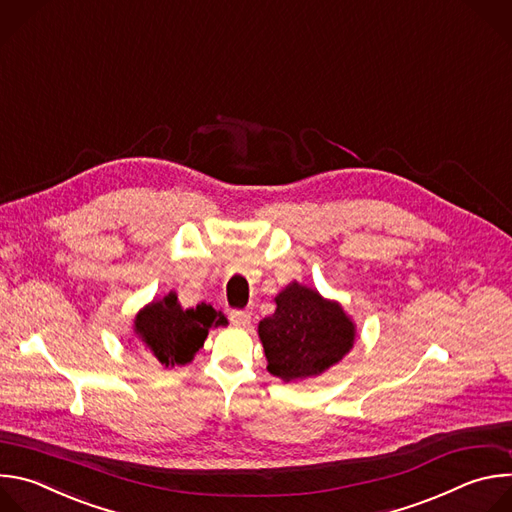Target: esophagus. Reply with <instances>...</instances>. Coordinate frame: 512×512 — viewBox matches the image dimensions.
<instances>
[{"label": "esophagus", "instance_id": "34e87169", "mask_svg": "<svg viewBox=\"0 0 512 512\" xmlns=\"http://www.w3.org/2000/svg\"><path fill=\"white\" fill-rule=\"evenodd\" d=\"M231 322H233L235 326H239V328H245V326H249V322H251V314L245 312V310H233V312H231Z\"/></svg>", "mask_w": 512, "mask_h": 512}]
</instances>
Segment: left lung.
<instances>
[{"label": "left lung", "instance_id": "8db88e82", "mask_svg": "<svg viewBox=\"0 0 512 512\" xmlns=\"http://www.w3.org/2000/svg\"><path fill=\"white\" fill-rule=\"evenodd\" d=\"M275 312L259 322L267 371L283 383L314 379L354 346L356 324L336 300L291 281L275 296Z\"/></svg>", "mask_w": 512, "mask_h": 512}]
</instances>
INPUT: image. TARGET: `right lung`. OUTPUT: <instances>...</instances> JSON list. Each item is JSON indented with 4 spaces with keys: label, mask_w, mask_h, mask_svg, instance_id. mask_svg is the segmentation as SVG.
Segmentation results:
<instances>
[{
    "label": "right lung",
    "mask_w": 512,
    "mask_h": 512,
    "mask_svg": "<svg viewBox=\"0 0 512 512\" xmlns=\"http://www.w3.org/2000/svg\"><path fill=\"white\" fill-rule=\"evenodd\" d=\"M227 324L225 314L208 304L182 308L176 291H170L135 314L133 332L162 367L174 369L194 360L210 328Z\"/></svg>",
    "instance_id": "1"
}]
</instances>
